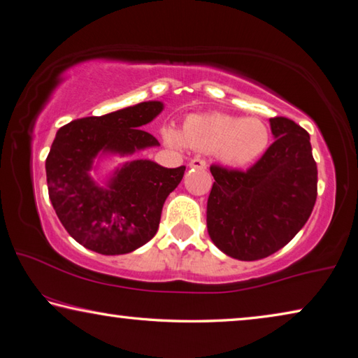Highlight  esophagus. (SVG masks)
Listing matches in <instances>:
<instances>
[{
  "instance_id": "esophagus-1",
  "label": "esophagus",
  "mask_w": 358,
  "mask_h": 358,
  "mask_svg": "<svg viewBox=\"0 0 358 358\" xmlns=\"http://www.w3.org/2000/svg\"><path fill=\"white\" fill-rule=\"evenodd\" d=\"M189 167L192 169H206V161L201 158H194L189 161Z\"/></svg>"
}]
</instances>
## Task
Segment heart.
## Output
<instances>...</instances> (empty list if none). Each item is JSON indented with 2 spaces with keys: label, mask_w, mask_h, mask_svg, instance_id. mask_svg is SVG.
<instances>
[{
  "label": "heart",
  "mask_w": 358,
  "mask_h": 358,
  "mask_svg": "<svg viewBox=\"0 0 358 358\" xmlns=\"http://www.w3.org/2000/svg\"><path fill=\"white\" fill-rule=\"evenodd\" d=\"M164 138L177 147L186 142L199 152H216L227 164L245 166L262 157L268 147L269 131L258 119L216 113L189 115L185 120L183 134L167 127Z\"/></svg>",
  "instance_id": "obj_1"
}]
</instances>
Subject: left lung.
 Here are the masks:
<instances>
[{"label": "left lung", "instance_id": "8db88e82", "mask_svg": "<svg viewBox=\"0 0 358 358\" xmlns=\"http://www.w3.org/2000/svg\"><path fill=\"white\" fill-rule=\"evenodd\" d=\"M269 122L275 141L252 167H210L208 235L225 255L241 262L266 258L287 245L308 220L317 196L310 134L287 117Z\"/></svg>", "mask_w": 358, "mask_h": 358}]
</instances>
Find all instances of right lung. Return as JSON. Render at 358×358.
Masks as SVG:
<instances>
[{"label":"right lung","mask_w":358,"mask_h":358,"mask_svg":"<svg viewBox=\"0 0 358 358\" xmlns=\"http://www.w3.org/2000/svg\"><path fill=\"white\" fill-rule=\"evenodd\" d=\"M144 101L100 117H84L56 133L45 162L48 196L64 229L76 243L101 255L129 253L157 235L162 205L186 167L134 159L117 169L106 187L90 178L99 155L125 157L159 142L142 127L162 111Z\"/></svg>","instance_id":"1"}]
</instances>
